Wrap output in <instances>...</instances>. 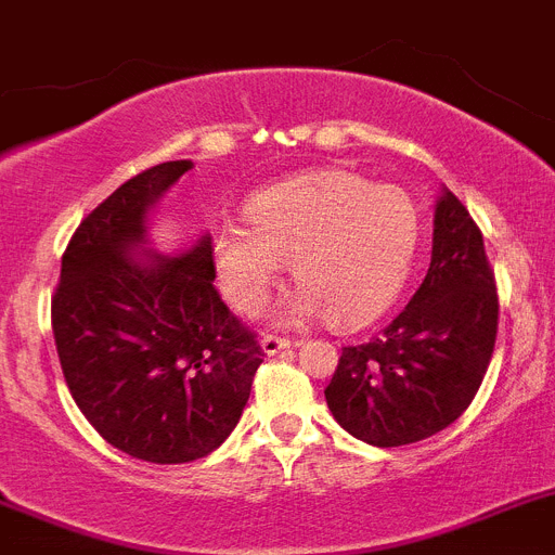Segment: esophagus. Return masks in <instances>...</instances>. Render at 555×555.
I'll list each match as a JSON object with an SVG mask.
<instances>
[{
	"label": "esophagus",
	"instance_id": "obj_1",
	"mask_svg": "<svg viewBox=\"0 0 555 555\" xmlns=\"http://www.w3.org/2000/svg\"><path fill=\"white\" fill-rule=\"evenodd\" d=\"M287 348H289L287 337H279V334H266V337H262V351H266L268 357H273V353L279 351H287Z\"/></svg>",
	"mask_w": 555,
	"mask_h": 555
}]
</instances>
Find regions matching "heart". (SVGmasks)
I'll return each mask as SVG.
<instances>
[{
	"mask_svg": "<svg viewBox=\"0 0 555 555\" xmlns=\"http://www.w3.org/2000/svg\"><path fill=\"white\" fill-rule=\"evenodd\" d=\"M248 229L212 234V268L229 307L257 314L282 282L284 262L301 296L287 314H326L337 328L376 321L412 268L421 223L406 193L373 188L351 171H309L273 184L246 207Z\"/></svg>",
	"mask_w": 555,
	"mask_h": 555,
	"instance_id": "b5f03b06",
	"label": "heart"
}]
</instances>
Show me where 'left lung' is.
Returning <instances> with one entry per match:
<instances>
[{
    "mask_svg": "<svg viewBox=\"0 0 555 555\" xmlns=\"http://www.w3.org/2000/svg\"><path fill=\"white\" fill-rule=\"evenodd\" d=\"M498 284L483 234L451 191L434 212V248L412 301L371 343L346 346L326 387L334 421L378 448L451 426L487 376L498 337Z\"/></svg>",
    "mask_w": 555,
    "mask_h": 555,
    "instance_id": "obj_1",
    "label": "left lung"
}]
</instances>
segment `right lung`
I'll use <instances>...</instances> for the list:
<instances>
[{
    "label": "right lung",
    "mask_w": 555,
    "mask_h": 555,
    "mask_svg": "<svg viewBox=\"0 0 555 555\" xmlns=\"http://www.w3.org/2000/svg\"><path fill=\"white\" fill-rule=\"evenodd\" d=\"M191 168L159 163L91 209L52 296L54 346L79 412L109 446L154 464L216 451L266 357L212 284L209 237L152 268L129 259L149 207Z\"/></svg>",
    "instance_id": "1"
}]
</instances>
